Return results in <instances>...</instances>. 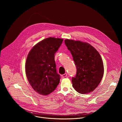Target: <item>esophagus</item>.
<instances>
[{"mask_svg":"<svg viewBox=\"0 0 122 122\" xmlns=\"http://www.w3.org/2000/svg\"><path fill=\"white\" fill-rule=\"evenodd\" d=\"M67 76V73H65L64 74H63V75H61V76L62 77H66Z\"/></svg>","mask_w":122,"mask_h":122,"instance_id":"esophagus-1","label":"esophagus"}]
</instances>
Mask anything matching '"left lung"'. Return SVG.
Segmentation results:
<instances>
[{"label": "left lung", "instance_id": "obj_1", "mask_svg": "<svg viewBox=\"0 0 122 122\" xmlns=\"http://www.w3.org/2000/svg\"><path fill=\"white\" fill-rule=\"evenodd\" d=\"M64 42L76 68V74L72 78L73 87L82 94L92 92L100 84L104 74L101 55L86 42L68 39Z\"/></svg>", "mask_w": 122, "mask_h": 122}]
</instances>
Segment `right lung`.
<instances>
[{"instance_id":"obj_1","label":"right lung","mask_w":122,"mask_h":122,"mask_svg":"<svg viewBox=\"0 0 122 122\" xmlns=\"http://www.w3.org/2000/svg\"><path fill=\"white\" fill-rule=\"evenodd\" d=\"M63 39L50 37L36 44L29 53L25 71L30 86L38 93L47 95L56 88L61 79L54 60Z\"/></svg>"}]
</instances>
